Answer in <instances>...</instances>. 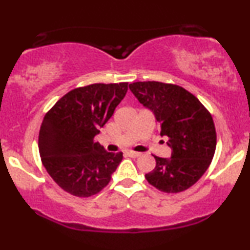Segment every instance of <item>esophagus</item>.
I'll list each match as a JSON object with an SVG mask.
<instances>
[{
  "label": "esophagus",
  "mask_w": 250,
  "mask_h": 250,
  "mask_svg": "<svg viewBox=\"0 0 250 250\" xmlns=\"http://www.w3.org/2000/svg\"><path fill=\"white\" fill-rule=\"evenodd\" d=\"M127 155H129L130 157H139L141 153H137V151H133V150H129L127 151Z\"/></svg>",
  "instance_id": "1"
}]
</instances>
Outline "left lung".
Returning a JSON list of instances; mask_svg holds the SVG:
<instances>
[{
  "label": "left lung",
  "mask_w": 250,
  "mask_h": 250,
  "mask_svg": "<svg viewBox=\"0 0 250 250\" xmlns=\"http://www.w3.org/2000/svg\"><path fill=\"white\" fill-rule=\"evenodd\" d=\"M140 103L154 113L162 136H168L170 159L153 156L156 167L146 174L163 193L187 190L206 173L216 149V130L208 109L185 88L157 81L129 84Z\"/></svg>",
  "instance_id": "8db88e82"
}]
</instances>
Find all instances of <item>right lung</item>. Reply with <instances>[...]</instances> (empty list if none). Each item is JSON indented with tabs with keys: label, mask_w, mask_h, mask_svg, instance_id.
Masks as SVG:
<instances>
[{
	"label": "right lung",
	"mask_w": 250,
	"mask_h": 250,
	"mask_svg": "<svg viewBox=\"0 0 250 250\" xmlns=\"http://www.w3.org/2000/svg\"><path fill=\"white\" fill-rule=\"evenodd\" d=\"M127 90L128 82L75 88L45 114L39 134L40 156L51 179L64 191L89 197L110 182L123 154L108 153L94 139Z\"/></svg>",
	"instance_id": "add662e5"
}]
</instances>
